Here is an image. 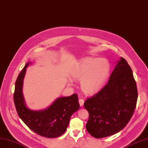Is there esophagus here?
<instances>
[{
  "label": "esophagus",
  "instance_id": "obj_1",
  "mask_svg": "<svg viewBox=\"0 0 148 148\" xmlns=\"http://www.w3.org/2000/svg\"><path fill=\"white\" fill-rule=\"evenodd\" d=\"M79 104H80V106H83V104H84V100H83V99H80L79 100Z\"/></svg>",
  "mask_w": 148,
  "mask_h": 148
}]
</instances>
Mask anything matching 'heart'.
<instances>
[{
    "mask_svg": "<svg viewBox=\"0 0 148 148\" xmlns=\"http://www.w3.org/2000/svg\"><path fill=\"white\" fill-rule=\"evenodd\" d=\"M111 71V64L105 58L86 57L77 64L72 77L74 80H80L83 92L94 94L99 91L105 84ZM69 85H73L71 80Z\"/></svg>",
    "mask_w": 148,
    "mask_h": 148,
    "instance_id": "1",
    "label": "heart"
}]
</instances>
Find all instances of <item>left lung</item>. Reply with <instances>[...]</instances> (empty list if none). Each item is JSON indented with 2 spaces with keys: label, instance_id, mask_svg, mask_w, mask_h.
Masks as SVG:
<instances>
[{
  "label": "left lung",
  "instance_id": "left-lung-1",
  "mask_svg": "<svg viewBox=\"0 0 148 148\" xmlns=\"http://www.w3.org/2000/svg\"><path fill=\"white\" fill-rule=\"evenodd\" d=\"M137 97L132 69L120 57L107 84L85 102L84 107L89 112L88 132L101 138L123 130L132 116Z\"/></svg>",
  "mask_w": 148,
  "mask_h": 148
}]
</instances>
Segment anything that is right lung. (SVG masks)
<instances>
[{
    "mask_svg": "<svg viewBox=\"0 0 148 148\" xmlns=\"http://www.w3.org/2000/svg\"><path fill=\"white\" fill-rule=\"evenodd\" d=\"M28 62L18 74L15 84L14 101L18 115L31 130L41 136L56 138L65 132L73 113L79 110L77 95L57 98L51 105L42 110H32L25 103L23 94V80Z\"/></svg>",
    "mask_w": 148,
    "mask_h": 148,
    "instance_id": "1",
    "label": "right lung"
}]
</instances>
